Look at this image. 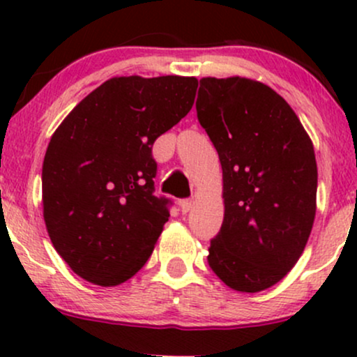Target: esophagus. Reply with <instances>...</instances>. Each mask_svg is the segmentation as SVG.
I'll return each instance as SVG.
<instances>
[{
	"label": "esophagus",
	"mask_w": 357,
	"mask_h": 357,
	"mask_svg": "<svg viewBox=\"0 0 357 357\" xmlns=\"http://www.w3.org/2000/svg\"><path fill=\"white\" fill-rule=\"evenodd\" d=\"M191 206H192L191 199H181V202H179V208H181V211L184 213V215L191 210Z\"/></svg>",
	"instance_id": "obj_1"
}]
</instances>
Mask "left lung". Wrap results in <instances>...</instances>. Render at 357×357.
Listing matches in <instances>:
<instances>
[{
    "label": "left lung",
    "instance_id": "obj_1",
    "mask_svg": "<svg viewBox=\"0 0 357 357\" xmlns=\"http://www.w3.org/2000/svg\"><path fill=\"white\" fill-rule=\"evenodd\" d=\"M196 112L223 169L225 216L208 264L236 292H261L294 268L312 231V141L284 97L245 77L199 80Z\"/></svg>",
    "mask_w": 357,
    "mask_h": 357
}]
</instances>
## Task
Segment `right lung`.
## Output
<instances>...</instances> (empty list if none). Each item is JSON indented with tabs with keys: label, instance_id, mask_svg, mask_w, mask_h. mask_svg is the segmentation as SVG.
<instances>
[{
	"label": "right lung",
	"instance_id": "right-lung-1",
	"mask_svg": "<svg viewBox=\"0 0 357 357\" xmlns=\"http://www.w3.org/2000/svg\"><path fill=\"white\" fill-rule=\"evenodd\" d=\"M196 89V77H112L53 132L42 169L45 227L84 280L121 285L153 253L169 211L153 195L151 149L190 112Z\"/></svg>",
	"mask_w": 357,
	"mask_h": 357
}]
</instances>
